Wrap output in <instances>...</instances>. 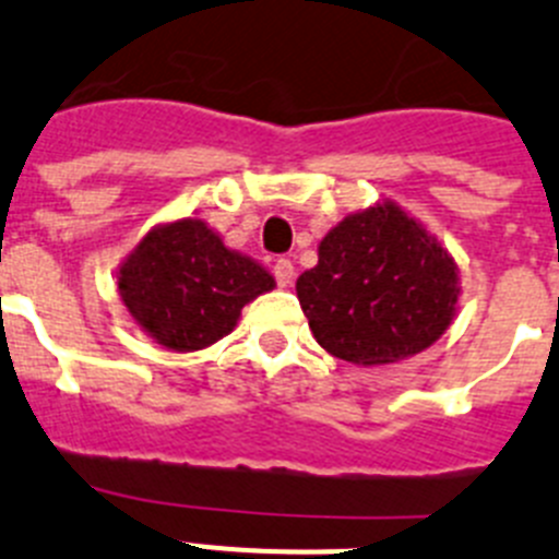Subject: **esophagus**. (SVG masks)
Listing matches in <instances>:
<instances>
[{"label":"esophagus","mask_w":559,"mask_h":559,"mask_svg":"<svg viewBox=\"0 0 559 559\" xmlns=\"http://www.w3.org/2000/svg\"><path fill=\"white\" fill-rule=\"evenodd\" d=\"M275 281H278V286H289L292 278H295V264H292L289 259H278L275 261Z\"/></svg>","instance_id":"obj_1"}]
</instances>
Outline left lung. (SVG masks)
<instances>
[{
  "mask_svg": "<svg viewBox=\"0 0 559 559\" xmlns=\"http://www.w3.org/2000/svg\"><path fill=\"white\" fill-rule=\"evenodd\" d=\"M295 289L314 340L370 367L435 345L456 314L460 278L449 250L386 200L334 225Z\"/></svg>",
  "mask_w": 559,
  "mask_h": 559,
  "instance_id": "8db88e82",
  "label": "left lung"
}]
</instances>
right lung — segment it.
Listing matches in <instances>:
<instances>
[{
  "mask_svg": "<svg viewBox=\"0 0 559 559\" xmlns=\"http://www.w3.org/2000/svg\"><path fill=\"white\" fill-rule=\"evenodd\" d=\"M117 278L135 325L178 354L223 340L245 304L275 286L259 261L225 248L203 219L192 217L150 230Z\"/></svg>",
  "mask_w": 559,
  "mask_h": 559,
  "instance_id": "obj_1",
  "label": "right lung"
}]
</instances>
